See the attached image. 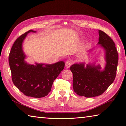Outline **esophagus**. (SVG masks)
<instances>
[{
  "instance_id": "34e87169",
  "label": "esophagus",
  "mask_w": 126,
  "mask_h": 126,
  "mask_svg": "<svg viewBox=\"0 0 126 126\" xmlns=\"http://www.w3.org/2000/svg\"><path fill=\"white\" fill-rule=\"evenodd\" d=\"M72 65V61L71 60H67L65 63V67L66 68H68L69 67H70Z\"/></svg>"
}]
</instances>
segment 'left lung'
<instances>
[{
	"instance_id": "1",
	"label": "left lung",
	"mask_w": 126,
	"mask_h": 126,
	"mask_svg": "<svg viewBox=\"0 0 126 126\" xmlns=\"http://www.w3.org/2000/svg\"><path fill=\"white\" fill-rule=\"evenodd\" d=\"M97 45L104 49L106 64L101 70L95 63H74L70 69L73 74L74 91L80 96L92 97L101 95L114 81L116 74L118 54L115 45L110 37L99 30ZM92 49L90 51H92Z\"/></svg>"
}]
</instances>
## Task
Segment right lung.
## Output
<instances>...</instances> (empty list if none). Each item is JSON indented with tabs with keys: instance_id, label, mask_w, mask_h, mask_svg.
I'll list each match as a JSON object with an SVG mask.
<instances>
[{
	"instance_id": "1",
	"label": "right lung",
	"mask_w": 126,
	"mask_h": 126,
	"mask_svg": "<svg viewBox=\"0 0 126 126\" xmlns=\"http://www.w3.org/2000/svg\"><path fill=\"white\" fill-rule=\"evenodd\" d=\"M31 30L15 41L10 53L8 61L12 81L19 90L27 96L45 97L51 90L53 82L62 71L65 63L63 61L53 64L28 63L23 49V43Z\"/></svg>"
}]
</instances>
